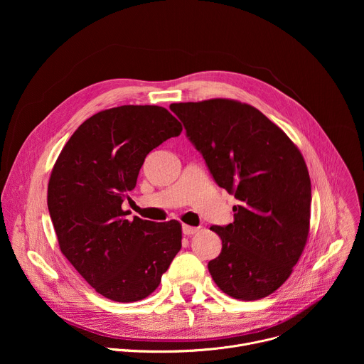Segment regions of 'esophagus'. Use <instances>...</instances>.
Masks as SVG:
<instances>
[{
    "label": "esophagus",
    "instance_id": "obj_1",
    "mask_svg": "<svg viewBox=\"0 0 364 364\" xmlns=\"http://www.w3.org/2000/svg\"><path fill=\"white\" fill-rule=\"evenodd\" d=\"M196 232H198V228H194V226H188V225H184L183 226V233L190 236V235H194Z\"/></svg>",
    "mask_w": 364,
    "mask_h": 364
}]
</instances>
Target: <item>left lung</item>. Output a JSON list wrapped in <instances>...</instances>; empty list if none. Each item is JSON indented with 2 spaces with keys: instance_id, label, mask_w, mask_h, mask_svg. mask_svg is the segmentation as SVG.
Listing matches in <instances>:
<instances>
[{
  "instance_id": "8db88e82",
  "label": "left lung",
  "mask_w": 364,
  "mask_h": 364,
  "mask_svg": "<svg viewBox=\"0 0 364 364\" xmlns=\"http://www.w3.org/2000/svg\"><path fill=\"white\" fill-rule=\"evenodd\" d=\"M216 183L239 200L209 262L216 285L242 301L275 292L291 275L309 233L311 180L298 146L261 111L233 99L173 103Z\"/></svg>"
}]
</instances>
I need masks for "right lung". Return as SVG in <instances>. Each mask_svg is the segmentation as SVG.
I'll return each instance as SVG.
<instances>
[{
    "mask_svg": "<svg viewBox=\"0 0 364 364\" xmlns=\"http://www.w3.org/2000/svg\"><path fill=\"white\" fill-rule=\"evenodd\" d=\"M181 131L163 107L100 111L75 131L51 170L47 205L59 247L108 299L151 295L181 249L180 222L129 220L122 210L146 154Z\"/></svg>",
    "mask_w": 364,
    "mask_h": 364,
    "instance_id": "add662e5",
    "label": "right lung"
}]
</instances>
